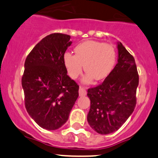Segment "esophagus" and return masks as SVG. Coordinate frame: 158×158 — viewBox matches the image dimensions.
I'll return each mask as SVG.
<instances>
[{"mask_svg":"<svg viewBox=\"0 0 158 158\" xmlns=\"http://www.w3.org/2000/svg\"><path fill=\"white\" fill-rule=\"evenodd\" d=\"M79 96H80V97H83V96L86 95L87 92H86V90H85V88H83V87H81V86L79 87Z\"/></svg>","mask_w":158,"mask_h":158,"instance_id":"esophagus-1","label":"esophagus"}]
</instances>
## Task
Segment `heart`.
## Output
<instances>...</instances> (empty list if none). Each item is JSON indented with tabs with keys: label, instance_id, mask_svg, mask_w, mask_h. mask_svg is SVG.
Masks as SVG:
<instances>
[{
	"label": "heart",
	"instance_id": "b5f03b06",
	"mask_svg": "<svg viewBox=\"0 0 158 158\" xmlns=\"http://www.w3.org/2000/svg\"><path fill=\"white\" fill-rule=\"evenodd\" d=\"M75 55L65 52L63 62L71 79H77L82 73L83 65L86 71L83 83H90L93 79L99 81L109 75L117 60V52L112 45L95 41H87L74 49Z\"/></svg>",
	"mask_w": 158,
	"mask_h": 158
}]
</instances>
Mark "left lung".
<instances>
[{
	"mask_svg": "<svg viewBox=\"0 0 158 158\" xmlns=\"http://www.w3.org/2000/svg\"><path fill=\"white\" fill-rule=\"evenodd\" d=\"M117 64L101 85L88 90L90 108L87 119L100 135L117 131L136 106L139 76L135 61L121 42H117Z\"/></svg>",
	"mask_w": 158,
	"mask_h": 158,
	"instance_id": "obj_1",
	"label": "left lung"
}]
</instances>
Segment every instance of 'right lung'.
<instances>
[{
	"label": "right lung",
	"instance_id": "add662e5",
	"mask_svg": "<svg viewBox=\"0 0 158 158\" xmlns=\"http://www.w3.org/2000/svg\"><path fill=\"white\" fill-rule=\"evenodd\" d=\"M70 36L50 34L27 56L21 84L29 115L41 128L56 130L68 121L79 97V85L68 76L63 56Z\"/></svg>",
	"mask_w": 158,
	"mask_h": 158
}]
</instances>
